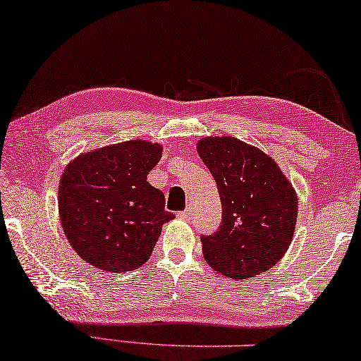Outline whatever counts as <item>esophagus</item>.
Segmentation results:
<instances>
[{"mask_svg":"<svg viewBox=\"0 0 361 361\" xmlns=\"http://www.w3.org/2000/svg\"><path fill=\"white\" fill-rule=\"evenodd\" d=\"M190 216H192V209H190V208H187L185 212L177 213V218H179V219H184V221H187L188 218H190Z\"/></svg>","mask_w":361,"mask_h":361,"instance_id":"34e87169","label":"esophagus"}]
</instances>
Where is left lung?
Listing matches in <instances>:
<instances>
[{"instance_id":"left-lung-1","label":"left lung","mask_w":361,"mask_h":361,"mask_svg":"<svg viewBox=\"0 0 361 361\" xmlns=\"http://www.w3.org/2000/svg\"><path fill=\"white\" fill-rule=\"evenodd\" d=\"M197 149L223 204L218 231L202 235L204 259L232 279L273 268L295 231L298 202L292 184L273 158L234 137L203 138Z\"/></svg>"}]
</instances>
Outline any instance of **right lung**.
<instances>
[{"label": "right lung", "mask_w": 361, "mask_h": 361, "mask_svg": "<svg viewBox=\"0 0 361 361\" xmlns=\"http://www.w3.org/2000/svg\"><path fill=\"white\" fill-rule=\"evenodd\" d=\"M159 158L158 143L130 140L80 154L66 168L61 224L82 259L108 273L147 263L163 224L174 218L164 193L147 180Z\"/></svg>", "instance_id": "obj_1"}]
</instances>
